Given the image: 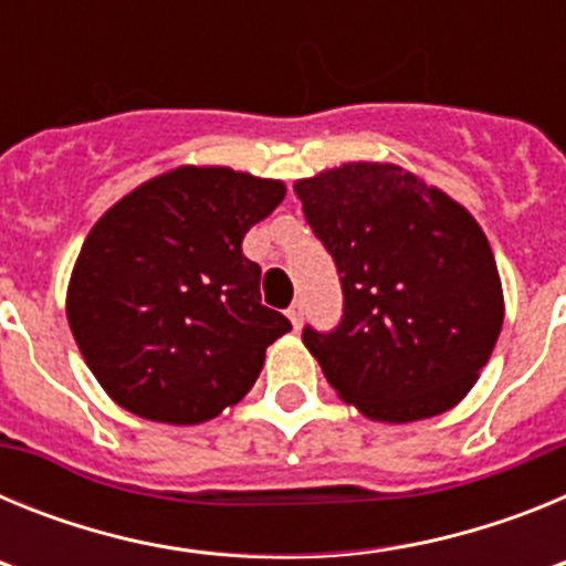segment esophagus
Returning <instances> with one entry per match:
<instances>
[{"label":"esophagus","mask_w":566,"mask_h":566,"mask_svg":"<svg viewBox=\"0 0 566 566\" xmlns=\"http://www.w3.org/2000/svg\"><path fill=\"white\" fill-rule=\"evenodd\" d=\"M286 317L292 319V326H294V328L303 326V303H300V300H297V303H292V306L286 308Z\"/></svg>","instance_id":"34e87169"}]
</instances>
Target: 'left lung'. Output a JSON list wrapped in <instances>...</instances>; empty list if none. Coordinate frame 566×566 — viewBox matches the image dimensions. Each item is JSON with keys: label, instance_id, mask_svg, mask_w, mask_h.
<instances>
[{"label": "left lung", "instance_id": "left-lung-1", "mask_svg": "<svg viewBox=\"0 0 566 566\" xmlns=\"http://www.w3.org/2000/svg\"><path fill=\"white\" fill-rule=\"evenodd\" d=\"M294 192L343 283L339 326L303 332L337 397L374 422L451 411L504 323L502 277L476 218L385 161L323 169Z\"/></svg>", "mask_w": 566, "mask_h": 566}]
</instances>
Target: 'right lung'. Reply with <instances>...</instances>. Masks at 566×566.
<instances>
[{"label": "right lung", "mask_w": 566, "mask_h": 566, "mask_svg": "<svg viewBox=\"0 0 566 566\" xmlns=\"http://www.w3.org/2000/svg\"><path fill=\"white\" fill-rule=\"evenodd\" d=\"M283 198L274 178L184 164L98 218L70 274L67 323L115 405L201 424L247 397L292 323L260 303L240 243Z\"/></svg>", "instance_id": "1"}]
</instances>
